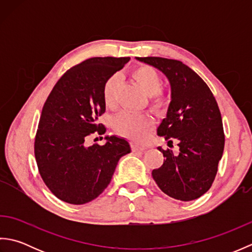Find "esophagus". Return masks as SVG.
Returning <instances> with one entry per match:
<instances>
[{
  "instance_id": "obj_1",
  "label": "esophagus",
  "mask_w": 252,
  "mask_h": 252,
  "mask_svg": "<svg viewBox=\"0 0 252 252\" xmlns=\"http://www.w3.org/2000/svg\"><path fill=\"white\" fill-rule=\"evenodd\" d=\"M131 149H132V152H143V151H145V147L137 145V144H135V143H132Z\"/></svg>"
}]
</instances>
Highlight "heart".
Returning a JSON list of instances; mask_svg holds the SVG:
<instances>
[{
	"instance_id": "obj_1",
	"label": "heart",
	"mask_w": 252,
	"mask_h": 252,
	"mask_svg": "<svg viewBox=\"0 0 252 252\" xmlns=\"http://www.w3.org/2000/svg\"><path fill=\"white\" fill-rule=\"evenodd\" d=\"M132 77L149 95V109L159 117L167 114L172 101V96L167 91L161 89V77L156 69L143 63L133 69ZM119 82L120 78L115 73L111 74L103 85V99L108 108L116 107ZM114 129L133 141L143 142L153 129V120L146 114L122 112L115 118Z\"/></svg>"
}]
</instances>
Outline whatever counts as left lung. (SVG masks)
<instances>
[{
  "mask_svg": "<svg viewBox=\"0 0 252 252\" xmlns=\"http://www.w3.org/2000/svg\"><path fill=\"white\" fill-rule=\"evenodd\" d=\"M162 71L171 84L172 101L167 118L157 129L170 148L162 149L163 163L152 175L164 194L182 201L197 199L210 189L222 158V117L207 83L180 61L162 57H136ZM178 143L174 154L173 142Z\"/></svg>",
  "mask_w": 252,
  "mask_h": 252,
  "instance_id": "obj_1",
  "label": "left lung"
}]
</instances>
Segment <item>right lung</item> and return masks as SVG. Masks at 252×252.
<instances>
[{"mask_svg":"<svg viewBox=\"0 0 252 252\" xmlns=\"http://www.w3.org/2000/svg\"><path fill=\"white\" fill-rule=\"evenodd\" d=\"M130 57H93L63 74L42 108L34 156L45 185L58 199L83 205L109 185L119 159L131 148L125 138L106 137L105 145L85 146L93 133L104 134L103 85Z\"/></svg>","mask_w":252,"mask_h":252,"instance_id":"right-lung-1","label":"right lung"}]
</instances>
